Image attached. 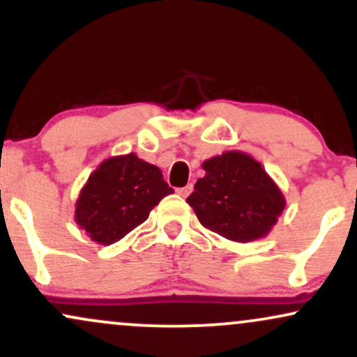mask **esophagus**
<instances>
[{
  "label": "esophagus",
  "mask_w": 357,
  "mask_h": 357,
  "mask_svg": "<svg viewBox=\"0 0 357 357\" xmlns=\"http://www.w3.org/2000/svg\"><path fill=\"white\" fill-rule=\"evenodd\" d=\"M192 191V184H188V186H184V188H179L178 190V195L179 196H183V198H188V196H190V192Z\"/></svg>",
  "instance_id": "esophagus-1"
}]
</instances>
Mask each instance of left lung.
<instances>
[{
    "instance_id": "obj_1",
    "label": "left lung",
    "mask_w": 357,
    "mask_h": 357,
    "mask_svg": "<svg viewBox=\"0 0 357 357\" xmlns=\"http://www.w3.org/2000/svg\"><path fill=\"white\" fill-rule=\"evenodd\" d=\"M206 171L186 202L208 230L238 243L265 238L285 208L277 183L252 155L225 151L206 159Z\"/></svg>"
}]
</instances>
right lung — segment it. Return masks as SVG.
<instances>
[{"instance_id":"1","label":"right lung","mask_w":357,"mask_h":357,"mask_svg":"<svg viewBox=\"0 0 357 357\" xmlns=\"http://www.w3.org/2000/svg\"><path fill=\"white\" fill-rule=\"evenodd\" d=\"M158 166L134 153L105 159L89 176L75 203V221L90 240L112 245L144 223L162 198L171 195Z\"/></svg>"}]
</instances>
